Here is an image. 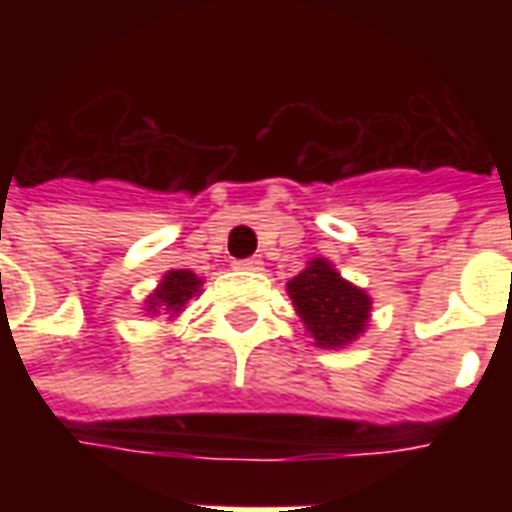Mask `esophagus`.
<instances>
[{"mask_svg":"<svg viewBox=\"0 0 512 512\" xmlns=\"http://www.w3.org/2000/svg\"><path fill=\"white\" fill-rule=\"evenodd\" d=\"M233 266L238 271H263V260L260 257H246V260H235Z\"/></svg>","mask_w":512,"mask_h":512,"instance_id":"esophagus-1","label":"esophagus"}]
</instances>
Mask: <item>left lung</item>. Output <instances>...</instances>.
<instances>
[{"instance_id":"8db88e82","label":"left lung","mask_w":512,"mask_h":512,"mask_svg":"<svg viewBox=\"0 0 512 512\" xmlns=\"http://www.w3.org/2000/svg\"><path fill=\"white\" fill-rule=\"evenodd\" d=\"M288 296L318 348H343L365 332L370 296L337 274L326 257H315L288 282Z\"/></svg>"}]
</instances>
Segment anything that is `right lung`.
Segmentation results:
<instances>
[{"mask_svg": "<svg viewBox=\"0 0 512 512\" xmlns=\"http://www.w3.org/2000/svg\"><path fill=\"white\" fill-rule=\"evenodd\" d=\"M200 288L202 279L194 271H189V268H172V271L164 274L161 285L147 296V312L164 310L169 315H178L186 307V301L200 296Z\"/></svg>", "mask_w": 512, "mask_h": 512, "instance_id": "1", "label": "right lung"}]
</instances>
